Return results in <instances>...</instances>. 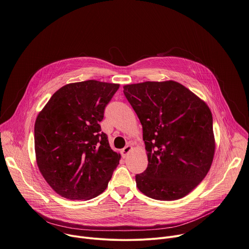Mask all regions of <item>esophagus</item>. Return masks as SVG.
Here are the masks:
<instances>
[{
    "mask_svg": "<svg viewBox=\"0 0 249 249\" xmlns=\"http://www.w3.org/2000/svg\"><path fill=\"white\" fill-rule=\"evenodd\" d=\"M132 146L131 145H127V146H125L123 150H122V155H123V157L124 158H125L131 151H132Z\"/></svg>",
    "mask_w": 249,
    "mask_h": 249,
    "instance_id": "obj_1",
    "label": "esophagus"
}]
</instances>
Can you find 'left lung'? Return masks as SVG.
I'll use <instances>...</instances> for the list:
<instances>
[{"label": "left lung", "instance_id": "obj_1", "mask_svg": "<svg viewBox=\"0 0 249 249\" xmlns=\"http://www.w3.org/2000/svg\"><path fill=\"white\" fill-rule=\"evenodd\" d=\"M143 129L148 166L135 176L138 190L158 200L191 193L213 161L215 138L207 104L175 81L124 86Z\"/></svg>", "mask_w": 249, "mask_h": 249}]
</instances>
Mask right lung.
Segmentation results:
<instances>
[{"instance_id": "right-lung-1", "label": "right lung", "mask_w": 249, "mask_h": 249, "mask_svg": "<svg viewBox=\"0 0 249 249\" xmlns=\"http://www.w3.org/2000/svg\"><path fill=\"white\" fill-rule=\"evenodd\" d=\"M119 84L89 80L60 88L35 122L39 170L62 197L88 200L102 194L118 166L99 122Z\"/></svg>"}]
</instances>
